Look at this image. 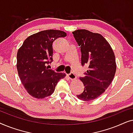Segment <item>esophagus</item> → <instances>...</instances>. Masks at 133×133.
I'll list each match as a JSON object with an SVG mask.
<instances>
[{
    "instance_id": "esophagus-1",
    "label": "esophagus",
    "mask_w": 133,
    "mask_h": 133,
    "mask_svg": "<svg viewBox=\"0 0 133 133\" xmlns=\"http://www.w3.org/2000/svg\"><path fill=\"white\" fill-rule=\"evenodd\" d=\"M68 77L69 79H70V80H71V81H74V80H76V78H77V77H76L75 74H74V73H72V72L68 74Z\"/></svg>"
}]
</instances>
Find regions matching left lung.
Instances as JSON below:
<instances>
[{
    "mask_svg": "<svg viewBox=\"0 0 133 133\" xmlns=\"http://www.w3.org/2000/svg\"><path fill=\"white\" fill-rule=\"evenodd\" d=\"M81 47V63L88 64V70L80 78L84 91L78 99L90 101L99 97L110 86L115 75L116 63L113 50L108 41L99 33L87 30L72 32Z\"/></svg>",
    "mask_w": 133,
    "mask_h": 133,
    "instance_id": "left-lung-1",
    "label": "left lung"
}]
</instances>
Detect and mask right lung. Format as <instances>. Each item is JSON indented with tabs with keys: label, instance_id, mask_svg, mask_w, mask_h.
<instances>
[{
	"label": "right lung",
	"instance_id": "obj_1",
	"mask_svg": "<svg viewBox=\"0 0 133 133\" xmlns=\"http://www.w3.org/2000/svg\"><path fill=\"white\" fill-rule=\"evenodd\" d=\"M63 31L49 30L38 32L26 38L18 50L17 69L21 82L28 93L36 99L51 95L58 82L66 74L56 72L46 64L52 61V43L64 37Z\"/></svg>",
	"mask_w": 133,
	"mask_h": 133
}]
</instances>
